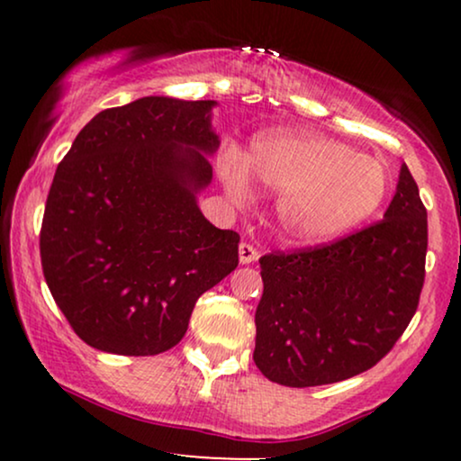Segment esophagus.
Instances as JSON below:
<instances>
[{"label": "esophagus", "mask_w": 461, "mask_h": 461, "mask_svg": "<svg viewBox=\"0 0 461 461\" xmlns=\"http://www.w3.org/2000/svg\"><path fill=\"white\" fill-rule=\"evenodd\" d=\"M260 258V251H258L251 243H241L239 245V262L241 264H251Z\"/></svg>", "instance_id": "1"}]
</instances>
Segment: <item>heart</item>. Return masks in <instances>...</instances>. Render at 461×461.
Instances as JSON below:
<instances>
[{
  "mask_svg": "<svg viewBox=\"0 0 461 461\" xmlns=\"http://www.w3.org/2000/svg\"><path fill=\"white\" fill-rule=\"evenodd\" d=\"M220 174L248 194L249 176L281 193L276 218L289 241L325 243L357 229L388 197V169L375 157L314 134H262L243 159L226 155Z\"/></svg>",
  "mask_w": 461,
  "mask_h": 461,
  "instance_id": "heart-1",
  "label": "heart"
}]
</instances>
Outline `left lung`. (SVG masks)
<instances>
[{
  "label": "left lung",
  "mask_w": 461,
  "mask_h": 461,
  "mask_svg": "<svg viewBox=\"0 0 461 461\" xmlns=\"http://www.w3.org/2000/svg\"><path fill=\"white\" fill-rule=\"evenodd\" d=\"M428 213L402 163L384 220L317 248L260 258L258 369L289 388L323 386L374 367L420 304Z\"/></svg>",
  "instance_id": "8db88e82"
}]
</instances>
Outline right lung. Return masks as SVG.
<instances>
[{"label": "right lung", "instance_id": "1", "mask_svg": "<svg viewBox=\"0 0 461 461\" xmlns=\"http://www.w3.org/2000/svg\"><path fill=\"white\" fill-rule=\"evenodd\" d=\"M213 100L144 96L100 111L56 167L41 268L73 331L123 357L185 338L194 302L239 264V235L205 220Z\"/></svg>", "mask_w": 461, "mask_h": 461}]
</instances>
